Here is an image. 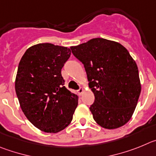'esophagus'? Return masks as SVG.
<instances>
[{
    "label": "esophagus",
    "mask_w": 156,
    "mask_h": 156,
    "mask_svg": "<svg viewBox=\"0 0 156 156\" xmlns=\"http://www.w3.org/2000/svg\"><path fill=\"white\" fill-rule=\"evenodd\" d=\"M83 92H84V88H79V89L78 90V93L79 94V95H81Z\"/></svg>",
    "instance_id": "esophagus-1"
}]
</instances>
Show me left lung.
Instances as JSON below:
<instances>
[{
	"mask_svg": "<svg viewBox=\"0 0 156 156\" xmlns=\"http://www.w3.org/2000/svg\"><path fill=\"white\" fill-rule=\"evenodd\" d=\"M71 50L84 64L95 95L89 108L95 121L106 129L124 125L134 113L141 89L138 68L127 49L95 38Z\"/></svg>",
	"mask_w": 156,
	"mask_h": 156,
	"instance_id": "left-lung-1",
	"label": "left lung"
}]
</instances>
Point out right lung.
I'll return each mask as SVG.
<instances>
[{"label": "right lung", "mask_w": 156, "mask_h": 156, "mask_svg": "<svg viewBox=\"0 0 156 156\" xmlns=\"http://www.w3.org/2000/svg\"><path fill=\"white\" fill-rule=\"evenodd\" d=\"M71 56L68 47L40 43L22 56L15 92L22 112L38 129L57 133L69 125L78 96L64 86L61 69Z\"/></svg>", "instance_id": "1"}]
</instances>
